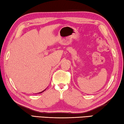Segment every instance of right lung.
Segmentation results:
<instances>
[{
	"mask_svg": "<svg viewBox=\"0 0 124 124\" xmlns=\"http://www.w3.org/2000/svg\"><path fill=\"white\" fill-rule=\"evenodd\" d=\"M45 90H46V89H45L44 90H43V91H41V92H39V93H42V92H43L44 91H45Z\"/></svg>",
	"mask_w": 124,
	"mask_h": 124,
	"instance_id": "obj_1",
	"label": "right lung"
}]
</instances>
